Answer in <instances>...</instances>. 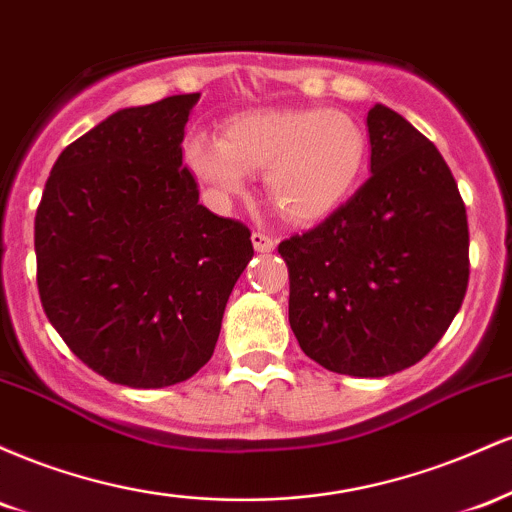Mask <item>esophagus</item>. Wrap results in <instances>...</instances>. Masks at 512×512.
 I'll return each mask as SVG.
<instances>
[{
  "mask_svg": "<svg viewBox=\"0 0 512 512\" xmlns=\"http://www.w3.org/2000/svg\"><path fill=\"white\" fill-rule=\"evenodd\" d=\"M252 245H255L257 252H272L276 248V240L272 236H267V233L255 231L252 233Z\"/></svg>",
  "mask_w": 512,
  "mask_h": 512,
  "instance_id": "obj_1",
  "label": "esophagus"
}]
</instances>
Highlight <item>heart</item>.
<instances>
[{"label": "heart", "instance_id": "obj_1", "mask_svg": "<svg viewBox=\"0 0 512 512\" xmlns=\"http://www.w3.org/2000/svg\"><path fill=\"white\" fill-rule=\"evenodd\" d=\"M185 161L219 204L245 190L252 170H262L264 195L281 216L313 223L351 195L366 161V137L339 110L262 108L228 117L221 139L192 134Z\"/></svg>", "mask_w": 512, "mask_h": 512}]
</instances>
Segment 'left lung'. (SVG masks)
Masks as SVG:
<instances>
[{
	"instance_id": "1",
	"label": "left lung",
	"mask_w": 512,
	"mask_h": 512,
	"mask_svg": "<svg viewBox=\"0 0 512 512\" xmlns=\"http://www.w3.org/2000/svg\"><path fill=\"white\" fill-rule=\"evenodd\" d=\"M370 178L325 221L279 243L289 322L332 373L383 378L419 363L460 310L467 209L448 163L385 105L368 110Z\"/></svg>"
}]
</instances>
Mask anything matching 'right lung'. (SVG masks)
Returning a JSON list of instances; mask_svg holds the SVG:
<instances>
[{"label": "right lung", "instance_id": "right-lung-1", "mask_svg": "<svg viewBox=\"0 0 512 512\" xmlns=\"http://www.w3.org/2000/svg\"><path fill=\"white\" fill-rule=\"evenodd\" d=\"M197 101L182 93L105 117L62 151L35 214L45 315L110 383L192 378L255 255L250 228L202 207L182 166Z\"/></svg>", "mask_w": 512, "mask_h": 512}]
</instances>
